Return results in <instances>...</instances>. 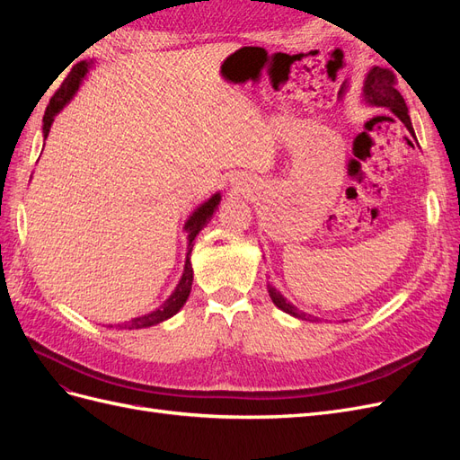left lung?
<instances>
[{
    "mask_svg": "<svg viewBox=\"0 0 460 460\" xmlns=\"http://www.w3.org/2000/svg\"><path fill=\"white\" fill-rule=\"evenodd\" d=\"M363 95H365V102H368L370 105L387 107L389 111H392V113H395L401 119V122L405 124L407 130L414 136L407 103H405V100H402V95L395 90V76H394L392 71H389V68H382V66L370 68V73L367 75V80H365ZM269 296H270V299H272L276 307L282 309L284 313H288L291 316L303 318V320L311 318V314L301 313L297 307H294V305L288 303L280 296V291H276V288H272V286H269ZM313 320H316V318L313 316Z\"/></svg>",
    "mask_w": 460,
    "mask_h": 460,
    "instance_id": "1",
    "label": "left lung"
}]
</instances>
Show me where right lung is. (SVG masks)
<instances>
[{
    "instance_id": "obj_1",
    "label": "right lung",
    "mask_w": 460,
    "mask_h": 460,
    "mask_svg": "<svg viewBox=\"0 0 460 460\" xmlns=\"http://www.w3.org/2000/svg\"><path fill=\"white\" fill-rule=\"evenodd\" d=\"M88 66L90 63L86 61H80L78 65L73 66V71L68 73V76L63 80V84L59 86V90L53 93V97L49 100V105L46 109V115H44V137H48L49 128H51V122L55 119V115L59 113V111L73 100V95L76 93V90L80 88V82L82 78L86 76L88 73ZM220 203V193H215V196L205 201L201 207H198L193 215L188 218L186 222V230H188V253H186V267H184V274L180 278V282L174 289V294L166 299L157 311H153L149 314H144L140 318H134L130 323H124L119 324V328H127V330H137V328H149V326H155L163 320L171 318L172 314H176L180 309H182V305L186 303L190 291H191V282H193V270H191V262H190V255H191V247H193V240L198 238V234L208 225V220H211L215 208ZM113 328V326H111Z\"/></svg>"
}]
</instances>
